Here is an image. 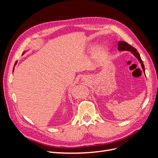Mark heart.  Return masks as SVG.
I'll use <instances>...</instances> for the list:
<instances>
[{
	"mask_svg": "<svg viewBox=\"0 0 158 158\" xmlns=\"http://www.w3.org/2000/svg\"><path fill=\"white\" fill-rule=\"evenodd\" d=\"M107 53V50L106 49H101L98 51V54L100 55L105 56Z\"/></svg>",
	"mask_w": 158,
	"mask_h": 158,
	"instance_id": "obj_1",
	"label": "heart"
}]
</instances>
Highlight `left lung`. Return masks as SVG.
I'll use <instances>...</instances> for the list:
<instances>
[{"instance_id":"obj_1","label":"left lung","mask_w":158,"mask_h":158,"mask_svg":"<svg viewBox=\"0 0 158 158\" xmlns=\"http://www.w3.org/2000/svg\"><path fill=\"white\" fill-rule=\"evenodd\" d=\"M118 50L121 51H130L131 52H132V53L134 55V56H135L136 58L138 60V61L140 62V63L141 64V66H142V70H143V71H144V73L145 74V68H144V63H143V62L141 59V57H140L139 53H138V52L137 51V50L135 48V47H133L131 45H129L125 41H119L118 42Z\"/></svg>"}]
</instances>
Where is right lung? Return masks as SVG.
<instances>
[{"label":"right lung","mask_w":158,"mask_h":158,"mask_svg":"<svg viewBox=\"0 0 158 158\" xmlns=\"http://www.w3.org/2000/svg\"><path fill=\"white\" fill-rule=\"evenodd\" d=\"M24 52H23V54H24ZM23 54H22V55H23ZM16 63H17V62H16V63H15V64H14V66H15V65L16 64ZM14 68L13 69V72H14Z\"/></svg>","instance_id":"right-lung-1"}]
</instances>
